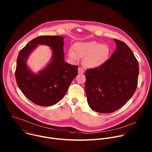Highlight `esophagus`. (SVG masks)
Returning a JSON list of instances; mask_svg holds the SVG:
<instances>
[{"mask_svg":"<svg viewBox=\"0 0 152 152\" xmlns=\"http://www.w3.org/2000/svg\"><path fill=\"white\" fill-rule=\"evenodd\" d=\"M78 73H79V74H83V73H84V70H83L82 68L79 67V68L78 69Z\"/></svg>","mask_w":152,"mask_h":152,"instance_id":"1","label":"esophagus"}]
</instances>
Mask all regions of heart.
<instances>
[{"label":"heart","mask_w":152,"mask_h":152,"mask_svg":"<svg viewBox=\"0 0 152 152\" xmlns=\"http://www.w3.org/2000/svg\"><path fill=\"white\" fill-rule=\"evenodd\" d=\"M110 48L106 45L91 41L77 42L73 46V49L69 50V57L77 61L79 58H83V63L88 68H96L103 64L108 59Z\"/></svg>","instance_id":"heart-1"}]
</instances>
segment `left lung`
Listing matches in <instances>:
<instances>
[{
    "label": "left lung",
    "instance_id": "obj_1",
    "mask_svg": "<svg viewBox=\"0 0 152 152\" xmlns=\"http://www.w3.org/2000/svg\"><path fill=\"white\" fill-rule=\"evenodd\" d=\"M117 48L100 67L85 72V91L93 111L113 113L124 106L135 92L139 65L134 53L124 42L114 39Z\"/></svg>",
    "mask_w": 152,
    "mask_h": 152
}]
</instances>
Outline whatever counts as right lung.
<instances>
[{"label": "right lung", "instance_id": "1", "mask_svg": "<svg viewBox=\"0 0 152 152\" xmlns=\"http://www.w3.org/2000/svg\"><path fill=\"white\" fill-rule=\"evenodd\" d=\"M64 39L60 36H39L29 41L18 53L15 73L17 83L23 94L37 105L49 106L57 103L77 75L78 66L64 61ZM39 44L50 47L53 57L46 68L35 74L27 67L26 61Z\"/></svg>", "mask_w": 152, "mask_h": 152}]
</instances>
